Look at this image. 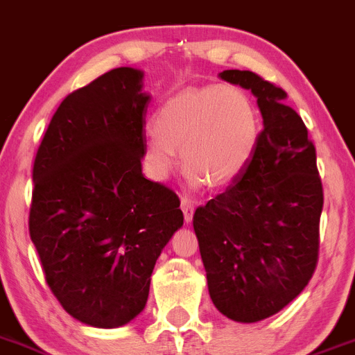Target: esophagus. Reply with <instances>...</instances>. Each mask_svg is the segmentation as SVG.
<instances>
[{"mask_svg":"<svg viewBox=\"0 0 355 355\" xmlns=\"http://www.w3.org/2000/svg\"><path fill=\"white\" fill-rule=\"evenodd\" d=\"M181 209H183L184 221L190 223L191 218H193V202L188 200V198H181Z\"/></svg>","mask_w":355,"mask_h":355,"instance_id":"1","label":"esophagus"}]
</instances>
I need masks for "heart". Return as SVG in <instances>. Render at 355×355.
Returning a JSON list of instances; mask_svg holds the SVG:
<instances>
[{
  "mask_svg": "<svg viewBox=\"0 0 355 355\" xmlns=\"http://www.w3.org/2000/svg\"><path fill=\"white\" fill-rule=\"evenodd\" d=\"M144 164L165 180L178 164L175 150L193 183L228 187L251 164L259 141V114L237 87H204L168 97L153 118Z\"/></svg>",
  "mask_w": 355,
  "mask_h": 355,
  "instance_id": "heart-1",
  "label": "heart"
}]
</instances>
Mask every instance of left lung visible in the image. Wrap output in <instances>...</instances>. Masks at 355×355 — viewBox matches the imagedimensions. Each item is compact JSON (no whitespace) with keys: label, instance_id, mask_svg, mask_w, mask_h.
Here are the masks:
<instances>
[{"label":"left lung","instance_id":"left-lung-1","mask_svg":"<svg viewBox=\"0 0 355 355\" xmlns=\"http://www.w3.org/2000/svg\"><path fill=\"white\" fill-rule=\"evenodd\" d=\"M219 76L254 94L263 130L244 174L197 207L193 228L216 309L258 322L291 303L315 272L322 183L315 146L288 94L252 71Z\"/></svg>","mask_w":355,"mask_h":355}]
</instances>
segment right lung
I'll return each mask as SVG.
<instances>
[{
    "label": "right lung",
    "mask_w": 355,
    "mask_h": 355,
    "mask_svg": "<svg viewBox=\"0 0 355 355\" xmlns=\"http://www.w3.org/2000/svg\"><path fill=\"white\" fill-rule=\"evenodd\" d=\"M143 73L116 67L57 107L33 167L29 235L45 281L80 322L120 327L139 315L151 273L183 226L180 197L146 180Z\"/></svg>",
    "instance_id": "right-lung-1"
}]
</instances>
